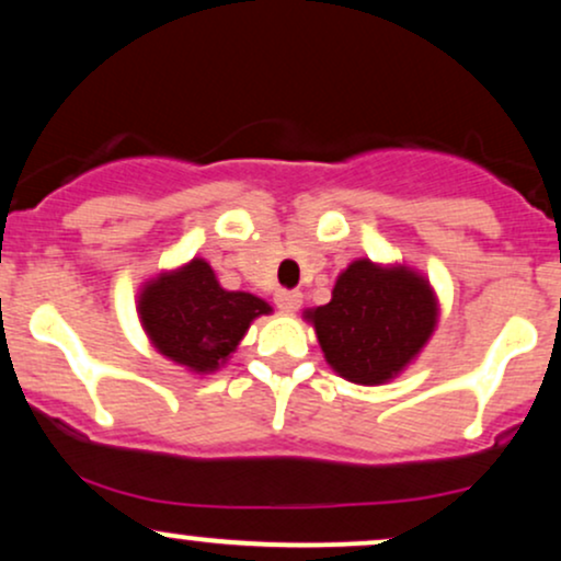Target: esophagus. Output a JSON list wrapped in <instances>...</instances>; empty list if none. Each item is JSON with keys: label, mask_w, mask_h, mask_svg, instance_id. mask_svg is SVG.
<instances>
[{"label": "esophagus", "mask_w": 561, "mask_h": 561, "mask_svg": "<svg viewBox=\"0 0 561 561\" xmlns=\"http://www.w3.org/2000/svg\"><path fill=\"white\" fill-rule=\"evenodd\" d=\"M274 302L279 311L285 313H295L300 308L302 302V293H298V289H279V293L274 295Z\"/></svg>", "instance_id": "esophagus-1"}]
</instances>
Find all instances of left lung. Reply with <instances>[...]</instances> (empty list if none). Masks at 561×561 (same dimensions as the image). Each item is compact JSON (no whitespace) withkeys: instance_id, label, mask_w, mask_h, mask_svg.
I'll return each mask as SVG.
<instances>
[{"instance_id":"left-lung-1","label":"left lung","mask_w":561,"mask_h":561,"mask_svg":"<svg viewBox=\"0 0 561 561\" xmlns=\"http://www.w3.org/2000/svg\"><path fill=\"white\" fill-rule=\"evenodd\" d=\"M437 317V295L420 272L369 259L337 276L327 306L302 313L327 364L356 385H385L401 375L433 337Z\"/></svg>"}]
</instances>
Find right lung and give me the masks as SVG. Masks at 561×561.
<instances>
[{
	"mask_svg": "<svg viewBox=\"0 0 561 561\" xmlns=\"http://www.w3.org/2000/svg\"><path fill=\"white\" fill-rule=\"evenodd\" d=\"M137 313L160 356L192 375H214L272 306L259 295L224 289L208 261L192 259L147 279L139 287Z\"/></svg>",
	"mask_w": 561,
	"mask_h": 561,
	"instance_id": "obj_1",
	"label": "right lung"
}]
</instances>
